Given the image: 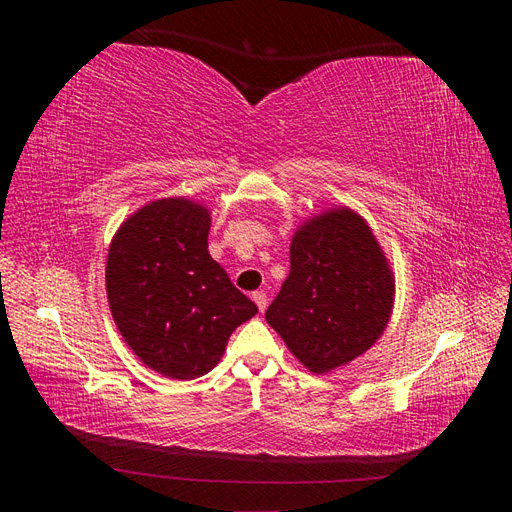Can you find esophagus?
I'll list each match as a JSON object with an SVG mask.
<instances>
[{
  "mask_svg": "<svg viewBox=\"0 0 512 512\" xmlns=\"http://www.w3.org/2000/svg\"><path fill=\"white\" fill-rule=\"evenodd\" d=\"M252 299H254V303L258 305L260 312H265V309H267V303H269V299H267V292H265V290H258V292H254V294H252Z\"/></svg>",
  "mask_w": 512,
  "mask_h": 512,
  "instance_id": "1",
  "label": "esophagus"
}]
</instances>
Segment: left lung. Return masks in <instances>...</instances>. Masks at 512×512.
<instances>
[{
	"instance_id": "8db88e82",
	"label": "left lung",
	"mask_w": 512,
	"mask_h": 512,
	"mask_svg": "<svg viewBox=\"0 0 512 512\" xmlns=\"http://www.w3.org/2000/svg\"><path fill=\"white\" fill-rule=\"evenodd\" d=\"M395 273L363 215L333 207L297 226L290 273L267 322L314 374L348 365L384 333Z\"/></svg>"
}]
</instances>
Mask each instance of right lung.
Masks as SVG:
<instances>
[{
  "label": "right lung",
  "instance_id": "add662e5",
  "mask_svg": "<svg viewBox=\"0 0 512 512\" xmlns=\"http://www.w3.org/2000/svg\"><path fill=\"white\" fill-rule=\"evenodd\" d=\"M209 228L205 205L160 198L134 211L108 247L106 297L123 342L170 380L205 376L258 312L211 258Z\"/></svg>",
  "mask_w": 512,
  "mask_h": 512
}]
</instances>
